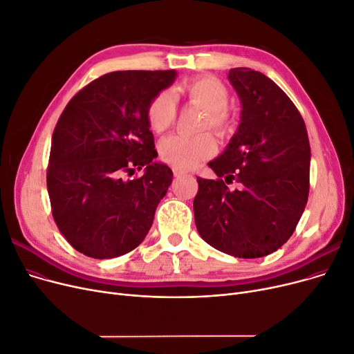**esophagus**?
I'll return each mask as SVG.
<instances>
[{"instance_id": "34e87169", "label": "esophagus", "mask_w": 354, "mask_h": 354, "mask_svg": "<svg viewBox=\"0 0 354 354\" xmlns=\"http://www.w3.org/2000/svg\"><path fill=\"white\" fill-rule=\"evenodd\" d=\"M173 174H174V177H181V176H184V171H183V170H178V168H174Z\"/></svg>"}]
</instances>
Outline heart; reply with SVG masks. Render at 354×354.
<instances>
[{
  "mask_svg": "<svg viewBox=\"0 0 354 354\" xmlns=\"http://www.w3.org/2000/svg\"><path fill=\"white\" fill-rule=\"evenodd\" d=\"M193 104L206 111L201 129H213L218 136L232 131V118L226 112L229 92L221 80L214 77H198L183 88ZM177 115L176 96L171 91L158 92L147 108V118L151 129L161 133L170 128ZM162 161L178 170H190L201 161L210 158L217 149L214 137L209 132L198 136H170L160 142Z\"/></svg>",
  "mask_w": 354,
  "mask_h": 354,
  "instance_id": "heart-1",
  "label": "heart"
}]
</instances>
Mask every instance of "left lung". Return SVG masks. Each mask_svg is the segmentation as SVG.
I'll list each match as a JSON object with an SVG mask.
<instances>
[{"instance_id":"left-lung-1","label":"left lung","mask_w":354,"mask_h":354,"mask_svg":"<svg viewBox=\"0 0 354 354\" xmlns=\"http://www.w3.org/2000/svg\"><path fill=\"white\" fill-rule=\"evenodd\" d=\"M241 124L209 167L216 180L197 177L196 227L210 246L234 258H262L287 242L304 213L311 149L301 113L274 80L234 67ZM239 183L236 189L227 183Z\"/></svg>"}]
</instances>
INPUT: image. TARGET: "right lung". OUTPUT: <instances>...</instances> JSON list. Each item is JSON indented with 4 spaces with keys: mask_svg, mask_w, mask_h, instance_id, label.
Masks as SVG:
<instances>
[{
    "mask_svg": "<svg viewBox=\"0 0 354 354\" xmlns=\"http://www.w3.org/2000/svg\"><path fill=\"white\" fill-rule=\"evenodd\" d=\"M176 71H122L91 82L62 112L52 137L47 190L60 233L80 254L111 259L147 236L173 181L154 162L147 108ZM146 167L138 179H124Z\"/></svg>",
    "mask_w": 354,
    "mask_h": 354,
    "instance_id": "right-lung-1",
    "label": "right lung"
}]
</instances>
